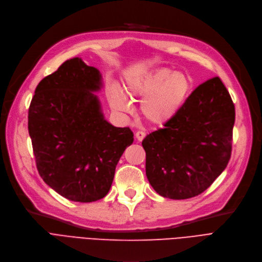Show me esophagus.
<instances>
[{
    "instance_id": "1",
    "label": "esophagus",
    "mask_w": 262,
    "mask_h": 262,
    "mask_svg": "<svg viewBox=\"0 0 262 262\" xmlns=\"http://www.w3.org/2000/svg\"><path fill=\"white\" fill-rule=\"evenodd\" d=\"M145 136H146V133L143 131H138L135 133V138L138 141H143L145 139Z\"/></svg>"
}]
</instances>
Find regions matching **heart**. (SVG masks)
<instances>
[{
	"label": "heart",
	"mask_w": 262,
	"mask_h": 262,
	"mask_svg": "<svg viewBox=\"0 0 262 262\" xmlns=\"http://www.w3.org/2000/svg\"><path fill=\"white\" fill-rule=\"evenodd\" d=\"M190 81L185 74L169 68H156L127 84V94L132 99L145 98L142 103L144 116L154 123H164L175 116L190 91ZM113 107L129 110L124 95L113 89L110 93Z\"/></svg>",
	"instance_id": "heart-1"
}]
</instances>
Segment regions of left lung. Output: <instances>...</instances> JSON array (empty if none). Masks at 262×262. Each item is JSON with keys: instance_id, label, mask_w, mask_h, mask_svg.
Listing matches in <instances>:
<instances>
[{"instance_id": "left-lung-1", "label": "left lung", "mask_w": 262, "mask_h": 262, "mask_svg": "<svg viewBox=\"0 0 262 262\" xmlns=\"http://www.w3.org/2000/svg\"><path fill=\"white\" fill-rule=\"evenodd\" d=\"M234 118L232 99L219 77L198 85L164 128L142 143L155 191L170 199L206 191L230 160Z\"/></svg>"}]
</instances>
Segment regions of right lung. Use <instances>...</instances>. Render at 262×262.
I'll return each instance as SVG.
<instances>
[{"label":"right lung","mask_w":262,"mask_h":262,"mask_svg":"<svg viewBox=\"0 0 262 262\" xmlns=\"http://www.w3.org/2000/svg\"><path fill=\"white\" fill-rule=\"evenodd\" d=\"M95 67L74 57L43 78L29 108V133L42 180L72 202L103 198L133 132L116 128L101 113Z\"/></svg>","instance_id":"1"}]
</instances>
